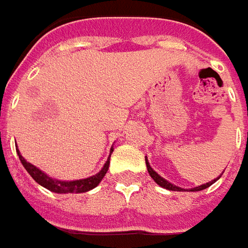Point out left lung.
<instances>
[{
    "instance_id": "1",
    "label": "left lung",
    "mask_w": 248,
    "mask_h": 248,
    "mask_svg": "<svg viewBox=\"0 0 248 248\" xmlns=\"http://www.w3.org/2000/svg\"><path fill=\"white\" fill-rule=\"evenodd\" d=\"M146 165H147V170H148V174L151 175V178H153L154 181L158 184V185L162 186V187H165V189H167V190H174V192H181V190H184L182 187H178V186L170 184V182H169V181H166L165 178H162L159 174L156 173L153 167L150 166V163H148L147 158H146ZM217 179L218 178H216V179H213V181H211V182H208V184H204V185L197 186V187H193V189H190V192H199V190H204V189H206V187H209V186L212 185L213 182H216Z\"/></svg>"
}]
</instances>
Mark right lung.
Instances as JSON below:
<instances>
[{"mask_svg":"<svg viewBox=\"0 0 248 248\" xmlns=\"http://www.w3.org/2000/svg\"><path fill=\"white\" fill-rule=\"evenodd\" d=\"M112 153H113V148H110V154ZM17 155H18L23 166L30 173L31 177L35 179L39 185H42L43 187L48 189L49 192L54 193H85L94 189L95 186L101 182L102 178L105 177L108 169H109V159H110V155H109V158L105 162L101 171L93 175V177H89V178L85 179H77V181H59V179L51 178L46 173H43L42 170H39L36 166L31 165L30 162H27L23 158V155L20 154L18 148H17Z\"/></svg>","mask_w":248,"mask_h":248,"instance_id":"add662e5","label":"right lung"}]
</instances>
